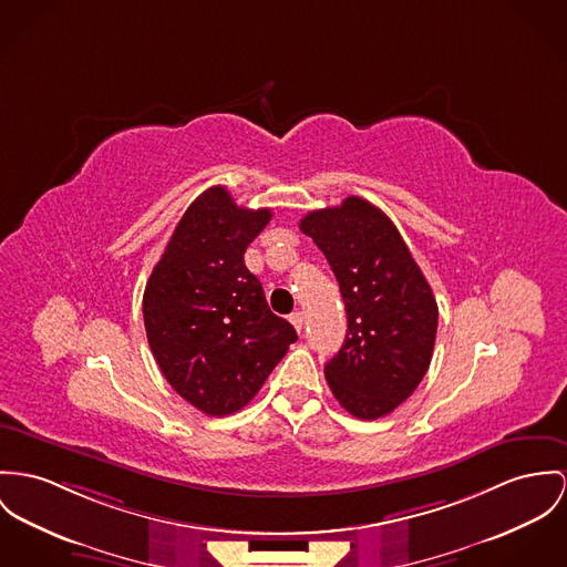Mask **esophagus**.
Segmentation results:
<instances>
[{"mask_svg":"<svg viewBox=\"0 0 567 567\" xmlns=\"http://www.w3.org/2000/svg\"><path fill=\"white\" fill-rule=\"evenodd\" d=\"M289 321L293 323V328H296L298 332H302V328H305V312H302V310L291 312V315H289Z\"/></svg>","mask_w":567,"mask_h":567,"instance_id":"obj_1","label":"esophagus"}]
</instances>
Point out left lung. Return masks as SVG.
<instances>
[{
  "mask_svg": "<svg viewBox=\"0 0 567 567\" xmlns=\"http://www.w3.org/2000/svg\"><path fill=\"white\" fill-rule=\"evenodd\" d=\"M300 230L330 262L348 310V334L323 367L337 401L362 421L391 414L430 369L437 305L391 218L364 198L310 212Z\"/></svg>",
  "mask_w": 567,
  "mask_h": 567,
  "instance_id": "1",
  "label": "left lung"
}]
</instances>
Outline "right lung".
I'll return each mask as SVG.
<instances>
[{
	"label": "right lung",
	"instance_id": "obj_1",
	"mask_svg": "<svg viewBox=\"0 0 567 567\" xmlns=\"http://www.w3.org/2000/svg\"><path fill=\"white\" fill-rule=\"evenodd\" d=\"M269 219V209L237 207L226 187H209L178 219L144 289L146 339L164 378L212 416L241 410L298 341L244 262Z\"/></svg>",
	"mask_w": 567,
	"mask_h": 567
}]
</instances>
